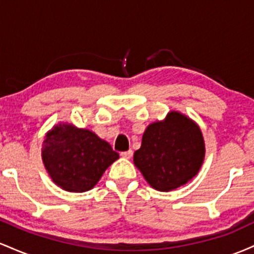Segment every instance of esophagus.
Masks as SVG:
<instances>
[{
    "label": "esophagus",
    "mask_w": 254,
    "mask_h": 254,
    "mask_svg": "<svg viewBox=\"0 0 254 254\" xmlns=\"http://www.w3.org/2000/svg\"><path fill=\"white\" fill-rule=\"evenodd\" d=\"M122 157H125V159H130L132 156V150H127V151H122L121 153Z\"/></svg>",
    "instance_id": "34e87169"
}]
</instances>
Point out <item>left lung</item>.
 <instances>
[{
  "mask_svg": "<svg viewBox=\"0 0 254 254\" xmlns=\"http://www.w3.org/2000/svg\"><path fill=\"white\" fill-rule=\"evenodd\" d=\"M202 131L179 112L147 127L133 162L151 188L171 191L191 180L203 164Z\"/></svg>",
  "mask_w": 254,
  "mask_h": 254,
  "instance_id": "1",
  "label": "left lung"
}]
</instances>
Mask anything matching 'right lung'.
Instances as JSON below:
<instances>
[{
	"label": "right lung",
	"instance_id": "add662e5",
	"mask_svg": "<svg viewBox=\"0 0 254 254\" xmlns=\"http://www.w3.org/2000/svg\"><path fill=\"white\" fill-rule=\"evenodd\" d=\"M45 168L58 186L70 192L94 188L118 153L92 131L60 124L43 142Z\"/></svg>",
	"mask_w": 254,
	"mask_h": 254
}]
</instances>
